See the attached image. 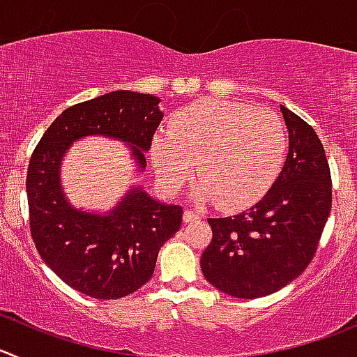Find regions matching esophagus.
<instances>
[{
	"instance_id": "obj_1",
	"label": "esophagus",
	"mask_w": 357,
	"mask_h": 357,
	"mask_svg": "<svg viewBox=\"0 0 357 357\" xmlns=\"http://www.w3.org/2000/svg\"><path fill=\"white\" fill-rule=\"evenodd\" d=\"M183 220H185L186 224H188V222H195V220H199V215L194 211H190V209H186L185 215H183Z\"/></svg>"
}]
</instances>
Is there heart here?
Masks as SVG:
<instances>
[{
    "instance_id": "1",
    "label": "heart",
    "mask_w": 357,
    "mask_h": 357,
    "mask_svg": "<svg viewBox=\"0 0 357 357\" xmlns=\"http://www.w3.org/2000/svg\"><path fill=\"white\" fill-rule=\"evenodd\" d=\"M287 128L269 109L201 100L183 109L153 144V163L169 192L181 188L197 163L199 199L224 209L261 199L284 165Z\"/></svg>"
}]
</instances>
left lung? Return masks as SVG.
I'll return each mask as SVG.
<instances>
[{"label":"left lung","mask_w":357,"mask_h":357,"mask_svg":"<svg viewBox=\"0 0 357 357\" xmlns=\"http://www.w3.org/2000/svg\"><path fill=\"white\" fill-rule=\"evenodd\" d=\"M289 130L284 169L268 194L234 216L208 218L213 239L201 268L213 287L255 299L280 291L312 262L331 211V172L305 119L280 105Z\"/></svg>","instance_id":"left-lung-1"}]
</instances>
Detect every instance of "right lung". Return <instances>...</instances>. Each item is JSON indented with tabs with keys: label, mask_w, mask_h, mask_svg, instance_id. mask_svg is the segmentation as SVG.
Returning a JSON list of instances; mask_svg holds the SVG:
<instances>
[{
	"label": "right lung",
	"mask_w": 357,
	"mask_h": 357,
	"mask_svg": "<svg viewBox=\"0 0 357 357\" xmlns=\"http://www.w3.org/2000/svg\"><path fill=\"white\" fill-rule=\"evenodd\" d=\"M160 98L112 91L63 111L45 130L28 165L29 229L45 264L75 291L95 299L132 294L155 271L162 245L181 227V206L153 201L133 190L107 216L70 208L59 186V162L84 135L126 141L144 167V155L162 121Z\"/></svg>",
	"instance_id": "obj_1"
}]
</instances>
